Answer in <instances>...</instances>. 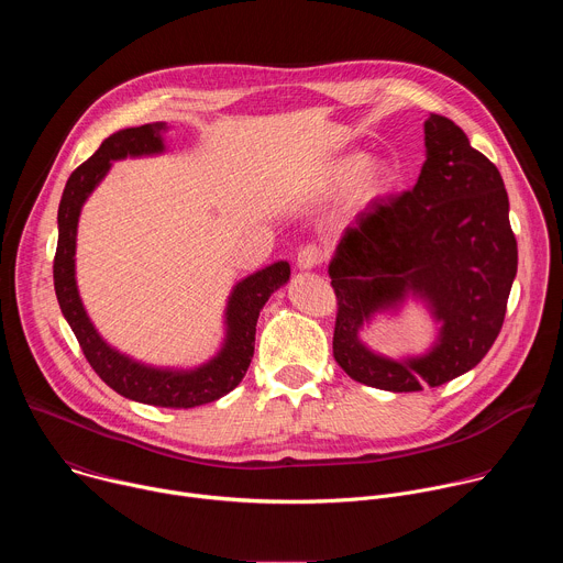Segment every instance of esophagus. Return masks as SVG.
Segmentation results:
<instances>
[{
    "label": "esophagus",
    "instance_id": "1",
    "mask_svg": "<svg viewBox=\"0 0 563 563\" xmlns=\"http://www.w3.org/2000/svg\"><path fill=\"white\" fill-rule=\"evenodd\" d=\"M323 261H325V252L323 250H320L318 245H305L298 252V256H296V267L298 269H313Z\"/></svg>",
    "mask_w": 563,
    "mask_h": 563
}]
</instances>
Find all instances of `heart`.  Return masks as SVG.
<instances>
[{
	"label": "heart",
	"instance_id": "obj_1",
	"mask_svg": "<svg viewBox=\"0 0 563 563\" xmlns=\"http://www.w3.org/2000/svg\"><path fill=\"white\" fill-rule=\"evenodd\" d=\"M398 183L396 167L385 157H367L365 151H350L334 163L320 176L316 185V196L330 198L334 194H341L347 186L345 198V213L358 216L383 202Z\"/></svg>",
	"mask_w": 563,
	"mask_h": 563
}]
</instances>
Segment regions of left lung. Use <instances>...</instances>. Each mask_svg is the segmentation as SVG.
Wrapping results in <instances>:
<instances>
[{
  "mask_svg": "<svg viewBox=\"0 0 563 563\" xmlns=\"http://www.w3.org/2000/svg\"><path fill=\"white\" fill-rule=\"evenodd\" d=\"M412 191L361 213L330 261L339 298L334 358L363 385L419 391L476 367L504 325L517 240L504 178L448 118L430 113ZM421 301L438 325L421 355L387 357L362 341L376 314Z\"/></svg>",
  "mask_w": 563,
  "mask_h": 563,
  "instance_id": "obj_1",
  "label": "left lung"
}]
</instances>
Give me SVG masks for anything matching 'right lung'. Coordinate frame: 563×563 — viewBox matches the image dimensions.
I'll use <instances>...</instances> for the list:
<instances>
[{"mask_svg": "<svg viewBox=\"0 0 563 563\" xmlns=\"http://www.w3.org/2000/svg\"><path fill=\"white\" fill-rule=\"evenodd\" d=\"M167 122L131 126L109 135L100 148L79 165L66 180L57 209V252L53 280L59 309L70 325L79 347L98 376L124 398L157 408H196L229 394L243 376L254 356L256 323L269 296L289 280V263L276 261L240 278L224 305V339L218 352L194 367H165L137 361L113 347L93 325L82 302L75 278L77 224L85 202L100 187L113 163L126 157H151L167 153Z\"/></svg>", "mask_w": 563, "mask_h": 563, "instance_id": "1", "label": "right lung"}]
</instances>
